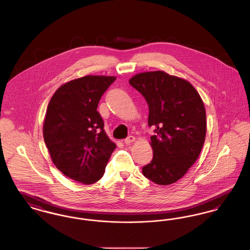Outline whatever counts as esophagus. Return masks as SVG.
<instances>
[{
	"label": "esophagus",
	"instance_id": "obj_1",
	"mask_svg": "<svg viewBox=\"0 0 250 250\" xmlns=\"http://www.w3.org/2000/svg\"><path fill=\"white\" fill-rule=\"evenodd\" d=\"M136 141V138L134 136H129L125 140V144H130L131 143H134Z\"/></svg>",
	"mask_w": 250,
	"mask_h": 250
}]
</instances>
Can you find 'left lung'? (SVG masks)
I'll use <instances>...</instances> for the list:
<instances>
[{"instance_id": "obj_1", "label": "left lung", "mask_w": 250, "mask_h": 250, "mask_svg": "<svg viewBox=\"0 0 250 250\" xmlns=\"http://www.w3.org/2000/svg\"><path fill=\"white\" fill-rule=\"evenodd\" d=\"M129 83L145 97L153 160L143 175L167 186L182 178L198 159L206 136V112L201 95L188 81L164 71L139 73Z\"/></svg>"}]
</instances>
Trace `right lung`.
<instances>
[{"label":"right lung","instance_id":"obj_1","mask_svg":"<svg viewBox=\"0 0 250 250\" xmlns=\"http://www.w3.org/2000/svg\"><path fill=\"white\" fill-rule=\"evenodd\" d=\"M114 76L89 75L62 84L50 98L43 136L53 164L65 176L90 185L104 175L116 148L96 110Z\"/></svg>","mask_w":250,"mask_h":250}]
</instances>
